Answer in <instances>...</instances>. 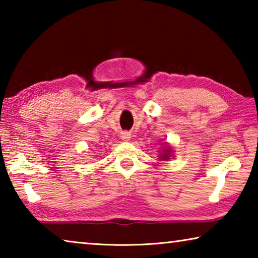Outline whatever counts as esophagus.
I'll return each instance as SVG.
<instances>
[{
    "label": "esophagus",
    "mask_w": 258,
    "mask_h": 258,
    "mask_svg": "<svg viewBox=\"0 0 258 258\" xmlns=\"http://www.w3.org/2000/svg\"><path fill=\"white\" fill-rule=\"evenodd\" d=\"M120 139L123 141H130L131 140V133L130 132H121L120 133Z\"/></svg>",
    "instance_id": "obj_1"
}]
</instances>
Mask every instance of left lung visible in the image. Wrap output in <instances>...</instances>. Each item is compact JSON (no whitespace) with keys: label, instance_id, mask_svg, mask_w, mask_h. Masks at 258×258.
Segmentation results:
<instances>
[{"label":"left lung","instance_id":"obj_1","mask_svg":"<svg viewBox=\"0 0 258 258\" xmlns=\"http://www.w3.org/2000/svg\"><path fill=\"white\" fill-rule=\"evenodd\" d=\"M171 157H172L171 147L165 146V148L163 149V152H161V154H160L159 159H161V160H168V159H171Z\"/></svg>","mask_w":258,"mask_h":258}]
</instances>
